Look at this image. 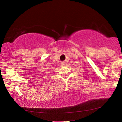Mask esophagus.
Wrapping results in <instances>:
<instances>
[{"label":"esophagus","mask_w":122,"mask_h":122,"mask_svg":"<svg viewBox=\"0 0 122 122\" xmlns=\"http://www.w3.org/2000/svg\"><path fill=\"white\" fill-rule=\"evenodd\" d=\"M66 65H67V63L66 62H63L62 63V66H66Z\"/></svg>","instance_id":"esophagus-1"}]
</instances>
